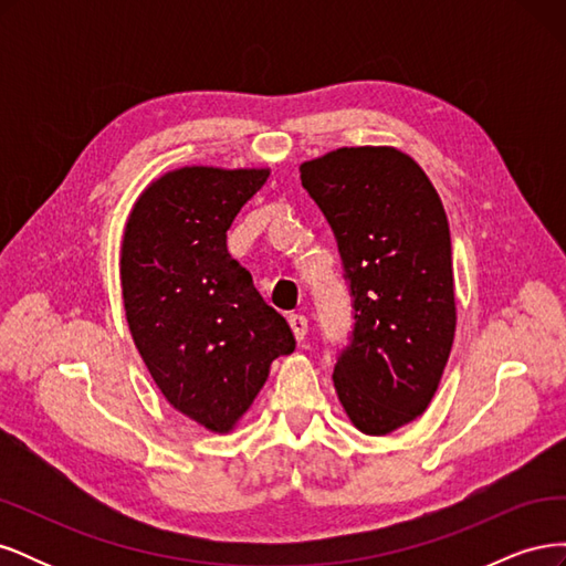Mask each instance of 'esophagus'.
<instances>
[{
  "label": "esophagus",
  "mask_w": 566,
  "mask_h": 566,
  "mask_svg": "<svg viewBox=\"0 0 566 566\" xmlns=\"http://www.w3.org/2000/svg\"><path fill=\"white\" fill-rule=\"evenodd\" d=\"M287 323H290V328H293L297 342H302V339L306 337V331H310V321H306V316H302V314H290Z\"/></svg>",
  "instance_id": "1"
}]
</instances>
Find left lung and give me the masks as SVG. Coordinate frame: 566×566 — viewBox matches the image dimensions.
Instances as JSON below:
<instances>
[{
	"instance_id": "8db88e82",
	"label": "left lung",
	"mask_w": 566,
	"mask_h": 566,
	"mask_svg": "<svg viewBox=\"0 0 566 566\" xmlns=\"http://www.w3.org/2000/svg\"><path fill=\"white\" fill-rule=\"evenodd\" d=\"M354 295L333 380L358 432L385 437L432 403L455 337L451 231L424 169L394 146H342L300 165Z\"/></svg>"
}]
</instances>
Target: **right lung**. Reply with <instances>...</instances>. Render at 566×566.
Instances as JSON below:
<instances>
[{
	"mask_svg": "<svg viewBox=\"0 0 566 566\" xmlns=\"http://www.w3.org/2000/svg\"><path fill=\"white\" fill-rule=\"evenodd\" d=\"M269 167L184 165L132 205L119 248L127 325L153 382L188 420L229 434L273 358L295 352L287 321L229 254L227 231Z\"/></svg>",
	"mask_w": 566,
	"mask_h": 566,
	"instance_id": "obj_1",
	"label": "right lung"
}]
</instances>
